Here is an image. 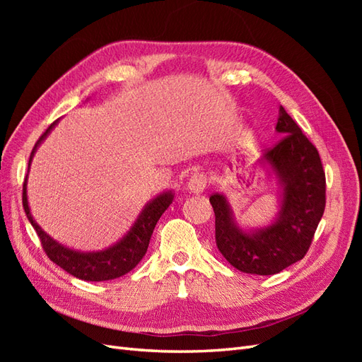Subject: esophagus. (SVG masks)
Returning a JSON list of instances; mask_svg holds the SVG:
<instances>
[{
  "label": "esophagus",
  "mask_w": 362,
  "mask_h": 362,
  "mask_svg": "<svg viewBox=\"0 0 362 362\" xmlns=\"http://www.w3.org/2000/svg\"><path fill=\"white\" fill-rule=\"evenodd\" d=\"M205 187H206V175L201 172L192 175V178L189 180V184H187V189L192 193H201L204 192Z\"/></svg>",
  "instance_id": "34e87169"
}]
</instances>
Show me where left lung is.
<instances>
[{"label": "left lung", "instance_id": "left-lung-1", "mask_svg": "<svg viewBox=\"0 0 362 362\" xmlns=\"http://www.w3.org/2000/svg\"><path fill=\"white\" fill-rule=\"evenodd\" d=\"M276 131L284 134L282 139L262 156L284 189L275 223L246 234L234 223L225 196H210L217 249L233 267L252 275H275L302 259L326 205V177L319 151L284 107H279Z\"/></svg>", "mask_w": 362, "mask_h": 362}]
</instances>
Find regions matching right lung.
I'll return each mask as SVG.
<instances>
[{
  "label": "right lung",
  "instance_id": "obj_1",
  "mask_svg": "<svg viewBox=\"0 0 362 362\" xmlns=\"http://www.w3.org/2000/svg\"><path fill=\"white\" fill-rule=\"evenodd\" d=\"M54 125H56V122H52L45 133L39 137L35 148L31 151L30 161L33 154H35L36 148L39 146L40 141L47 137V134L49 133ZM30 161H28V166H30ZM172 199H173V194L170 192L157 196L154 201H151L145 206V210L139 216L134 226L131 228V231L120 240L119 243L101 252L83 254V252H75L72 249L59 245L56 240H52L48 234L42 231V228L33 221V216L28 208L27 178L24 180V189H23V205H24L25 214L33 228L36 229L47 257L52 262H56L59 267L71 273L72 276L83 281L116 279L133 270L139 264L140 259L145 257L152 231H154V228L161 214L166 211L168 206L172 204Z\"/></svg>",
  "mask_w": 362,
  "mask_h": 362
}]
</instances>
